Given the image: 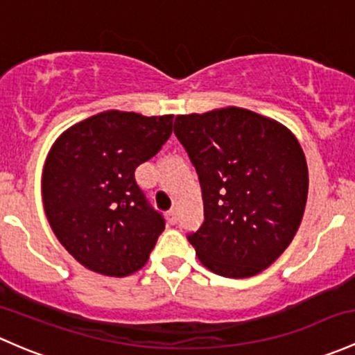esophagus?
<instances>
[{"mask_svg": "<svg viewBox=\"0 0 355 355\" xmlns=\"http://www.w3.org/2000/svg\"><path fill=\"white\" fill-rule=\"evenodd\" d=\"M166 216H168V223H170V225H175V223L178 221V212H177V209H170Z\"/></svg>", "mask_w": 355, "mask_h": 355, "instance_id": "obj_1", "label": "esophagus"}]
</instances>
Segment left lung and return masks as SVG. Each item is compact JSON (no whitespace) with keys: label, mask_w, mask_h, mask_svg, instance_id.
<instances>
[{"label":"left lung","mask_w":355,"mask_h":355,"mask_svg":"<svg viewBox=\"0 0 355 355\" xmlns=\"http://www.w3.org/2000/svg\"><path fill=\"white\" fill-rule=\"evenodd\" d=\"M175 136L199 175L204 223L187 234L204 267L252 277L289 246L308 199V166L284 125L227 107L178 115Z\"/></svg>","instance_id":"left-lung-1"}]
</instances>
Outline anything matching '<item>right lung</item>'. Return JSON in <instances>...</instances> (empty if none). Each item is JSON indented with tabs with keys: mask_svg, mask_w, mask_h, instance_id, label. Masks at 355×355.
<instances>
[{
	"mask_svg": "<svg viewBox=\"0 0 355 355\" xmlns=\"http://www.w3.org/2000/svg\"><path fill=\"white\" fill-rule=\"evenodd\" d=\"M173 115L107 110L61 134L47 156L42 197L61 245L89 270L124 277L148 262L165 218L136 168L166 143Z\"/></svg>",
	"mask_w": 355,
	"mask_h": 355,
	"instance_id": "1",
	"label": "right lung"
}]
</instances>
